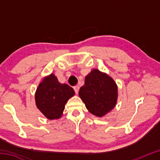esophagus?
I'll return each instance as SVG.
<instances>
[{"label": "esophagus", "instance_id": "esophagus-1", "mask_svg": "<svg viewBox=\"0 0 160 160\" xmlns=\"http://www.w3.org/2000/svg\"><path fill=\"white\" fill-rule=\"evenodd\" d=\"M79 90H80V87L78 86V85H76V86H75V87H74V90H75V92L76 93V94H78V92H79Z\"/></svg>", "mask_w": 160, "mask_h": 160}]
</instances>
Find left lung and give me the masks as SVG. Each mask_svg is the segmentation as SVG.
I'll return each mask as SVG.
<instances>
[{"label": "left lung", "mask_w": 160, "mask_h": 160, "mask_svg": "<svg viewBox=\"0 0 160 160\" xmlns=\"http://www.w3.org/2000/svg\"><path fill=\"white\" fill-rule=\"evenodd\" d=\"M79 96L91 113L99 117L113 109L117 101V86L112 78L94 69L85 78Z\"/></svg>", "instance_id": "8db88e82"}]
</instances>
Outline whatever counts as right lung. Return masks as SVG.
<instances>
[{
  "mask_svg": "<svg viewBox=\"0 0 160 160\" xmlns=\"http://www.w3.org/2000/svg\"><path fill=\"white\" fill-rule=\"evenodd\" d=\"M75 94L71 87L58 82L55 75L51 74L39 84L35 94L37 108L48 119H57L61 116L65 105Z\"/></svg>",
  "mask_w": 160,
  "mask_h": 160,
  "instance_id": "add662e5",
  "label": "right lung"
}]
</instances>
